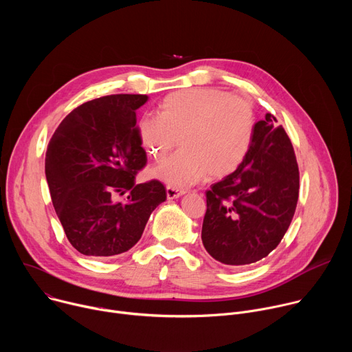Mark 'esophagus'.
Instances as JSON below:
<instances>
[{"label": "esophagus", "mask_w": 352, "mask_h": 352, "mask_svg": "<svg viewBox=\"0 0 352 352\" xmlns=\"http://www.w3.org/2000/svg\"><path fill=\"white\" fill-rule=\"evenodd\" d=\"M166 190H167V197L168 199H177V197H179V196H182L185 193L184 189H178V188L171 186V185H168Z\"/></svg>", "instance_id": "obj_1"}]
</instances>
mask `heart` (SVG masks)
Returning <instances> with one entry per match:
<instances>
[{"mask_svg": "<svg viewBox=\"0 0 352 352\" xmlns=\"http://www.w3.org/2000/svg\"><path fill=\"white\" fill-rule=\"evenodd\" d=\"M256 117L252 103L219 89H188L168 94L159 116L138 124L142 146L153 159L166 156L178 143L182 148L148 170V175L171 186H188L224 178L245 160L252 146Z\"/></svg>", "mask_w": 352, "mask_h": 352, "instance_id": "1", "label": "heart"}]
</instances>
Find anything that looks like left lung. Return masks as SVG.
Returning <instances> with one entry per match:
<instances>
[{"label": "left lung", "instance_id": "left-lung-1", "mask_svg": "<svg viewBox=\"0 0 352 352\" xmlns=\"http://www.w3.org/2000/svg\"><path fill=\"white\" fill-rule=\"evenodd\" d=\"M277 120L256 122L243 163L206 192L202 242L212 258L245 266L266 258L294 217L299 171L292 143Z\"/></svg>", "mask_w": 352, "mask_h": 352}]
</instances>
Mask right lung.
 I'll use <instances>...</instances> for the list:
<instances>
[{"label": "right lung", "mask_w": 352, "mask_h": 352, "mask_svg": "<svg viewBox=\"0 0 352 352\" xmlns=\"http://www.w3.org/2000/svg\"><path fill=\"white\" fill-rule=\"evenodd\" d=\"M147 98L111 94L90 100L63 120L48 143L50 195L68 241L82 255L126 252L167 197L157 179L135 184L147 162L136 110ZM122 194L126 199L117 201Z\"/></svg>", "instance_id": "obj_1"}]
</instances>
